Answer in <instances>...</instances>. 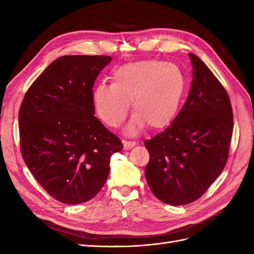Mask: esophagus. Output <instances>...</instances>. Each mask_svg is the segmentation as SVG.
Wrapping results in <instances>:
<instances>
[{
    "label": "esophagus",
    "instance_id": "34e87169",
    "mask_svg": "<svg viewBox=\"0 0 254 254\" xmlns=\"http://www.w3.org/2000/svg\"><path fill=\"white\" fill-rule=\"evenodd\" d=\"M135 141H124V148L125 149H130L132 148L133 146H135Z\"/></svg>",
    "mask_w": 254,
    "mask_h": 254
}]
</instances>
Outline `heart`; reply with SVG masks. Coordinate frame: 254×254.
I'll return each instance as SVG.
<instances>
[{"instance_id": "obj_1", "label": "heart", "mask_w": 254, "mask_h": 254, "mask_svg": "<svg viewBox=\"0 0 254 254\" xmlns=\"http://www.w3.org/2000/svg\"><path fill=\"white\" fill-rule=\"evenodd\" d=\"M187 88L181 68L161 60H145L119 67L111 84L99 83L93 91V105L107 126L118 128L125 121L131 102L134 117L129 133L147 124L162 128L176 117Z\"/></svg>"}]
</instances>
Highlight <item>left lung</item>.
Here are the masks:
<instances>
[{
    "instance_id": "left-lung-1",
    "label": "left lung",
    "mask_w": 254,
    "mask_h": 254,
    "mask_svg": "<svg viewBox=\"0 0 254 254\" xmlns=\"http://www.w3.org/2000/svg\"><path fill=\"white\" fill-rule=\"evenodd\" d=\"M193 81L187 102L164 131L144 142L148 186L159 200L183 205L200 198L225 168L233 131L226 89L203 61L189 54Z\"/></svg>"
}]
</instances>
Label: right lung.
Wrapping results in <instances>:
<instances>
[{"label":"right lung","instance_id":"1","mask_svg":"<svg viewBox=\"0 0 254 254\" xmlns=\"http://www.w3.org/2000/svg\"><path fill=\"white\" fill-rule=\"evenodd\" d=\"M110 56L56 59L25 93L19 111L21 153L28 170L56 200L93 198L108 178L119 137L94 117L93 86Z\"/></svg>","mask_w":254,"mask_h":254}]
</instances>
